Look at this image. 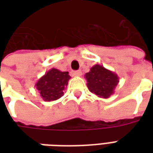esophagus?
I'll return each instance as SVG.
<instances>
[{
  "instance_id": "esophagus-1",
  "label": "esophagus",
  "mask_w": 153,
  "mask_h": 153,
  "mask_svg": "<svg viewBox=\"0 0 153 153\" xmlns=\"http://www.w3.org/2000/svg\"><path fill=\"white\" fill-rule=\"evenodd\" d=\"M72 74V75L73 76H75V77H79V76H81L82 75V72L80 71V70H77V71H72L71 72Z\"/></svg>"
}]
</instances>
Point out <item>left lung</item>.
<instances>
[{"label":"left lung","mask_w":153,"mask_h":153,"mask_svg":"<svg viewBox=\"0 0 153 153\" xmlns=\"http://www.w3.org/2000/svg\"><path fill=\"white\" fill-rule=\"evenodd\" d=\"M87 86L91 93L102 98H109L119 83L118 75L102 65H95L85 74Z\"/></svg>","instance_id":"1"}]
</instances>
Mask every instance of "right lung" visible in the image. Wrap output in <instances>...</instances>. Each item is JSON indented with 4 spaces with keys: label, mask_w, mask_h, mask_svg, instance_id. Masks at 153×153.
I'll use <instances>...</instances> for the list:
<instances>
[{
    "label": "right lung",
    "mask_w": 153,
    "mask_h": 153,
    "mask_svg": "<svg viewBox=\"0 0 153 153\" xmlns=\"http://www.w3.org/2000/svg\"><path fill=\"white\" fill-rule=\"evenodd\" d=\"M70 78L69 72L52 68L41 77L35 87L45 102L56 101L64 95Z\"/></svg>",
    "instance_id": "obj_1"
}]
</instances>
